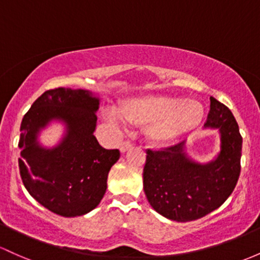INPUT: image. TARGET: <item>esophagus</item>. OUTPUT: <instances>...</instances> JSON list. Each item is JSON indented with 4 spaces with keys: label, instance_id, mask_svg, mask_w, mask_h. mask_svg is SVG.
I'll return each mask as SVG.
<instances>
[{
    "label": "esophagus",
    "instance_id": "1",
    "mask_svg": "<svg viewBox=\"0 0 260 260\" xmlns=\"http://www.w3.org/2000/svg\"><path fill=\"white\" fill-rule=\"evenodd\" d=\"M132 143H131L129 141H124L123 143H121V145H119V150H121L122 153H125L127 152L128 149H129V148H132Z\"/></svg>",
    "mask_w": 260,
    "mask_h": 260
}]
</instances>
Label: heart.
Returning a JSON list of instances; mask_svg holds the SVG:
<instances>
[{"label":"heart","mask_w":260,"mask_h":260,"mask_svg":"<svg viewBox=\"0 0 260 260\" xmlns=\"http://www.w3.org/2000/svg\"><path fill=\"white\" fill-rule=\"evenodd\" d=\"M118 115L131 123H149L148 137L155 143H167L195 129L204 118V107L176 96L145 95L124 101Z\"/></svg>","instance_id":"1"}]
</instances>
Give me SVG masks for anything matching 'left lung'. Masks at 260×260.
I'll return each instance as SVG.
<instances>
[{
	"mask_svg": "<svg viewBox=\"0 0 260 260\" xmlns=\"http://www.w3.org/2000/svg\"><path fill=\"white\" fill-rule=\"evenodd\" d=\"M205 128L217 129L221 149L213 160L189 158L185 141L161 150H147L143 189L150 206L164 217L189 222L218 209L235 190L241 173L242 137L227 106L210 98Z\"/></svg>",
	"mask_w": 260,
	"mask_h": 260,
	"instance_id": "1",
	"label": "left lung"
}]
</instances>
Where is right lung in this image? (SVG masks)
I'll list each match as a JSON object with an SVG mask.
<instances>
[{
    "instance_id": "obj_1",
    "label": "right lung",
    "mask_w": 260,
    "mask_h": 260,
    "mask_svg": "<svg viewBox=\"0 0 260 260\" xmlns=\"http://www.w3.org/2000/svg\"><path fill=\"white\" fill-rule=\"evenodd\" d=\"M100 98L81 88L58 87L39 96L21 123L19 173L25 189L42 206L64 217L98 207L107 176L119 159L118 149H105L93 136ZM51 120L66 124V135L53 148L39 143Z\"/></svg>"
}]
</instances>
